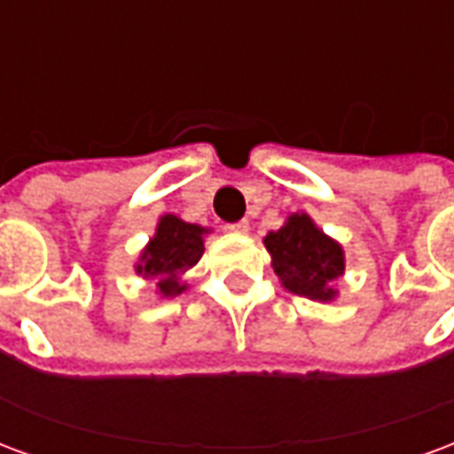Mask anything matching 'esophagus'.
I'll return each instance as SVG.
<instances>
[{
    "mask_svg": "<svg viewBox=\"0 0 454 454\" xmlns=\"http://www.w3.org/2000/svg\"><path fill=\"white\" fill-rule=\"evenodd\" d=\"M228 231L231 233H247L250 231V223H247L246 218H240V221H236V223H228Z\"/></svg>",
    "mask_w": 454,
    "mask_h": 454,
    "instance_id": "1",
    "label": "esophagus"
}]
</instances>
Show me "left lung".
I'll use <instances>...</instances> for the list:
<instances>
[{
  "instance_id": "1",
  "label": "left lung",
  "mask_w": 454,
  "mask_h": 454,
  "mask_svg": "<svg viewBox=\"0 0 454 454\" xmlns=\"http://www.w3.org/2000/svg\"><path fill=\"white\" fill-rule=\"evenodd\" d=\"M265 247L289 292L318 301L333 299V282L345 272L342 247L318 231L306 214L289 216L285 226L265 238Z\"/></svg>"
}]
</instances>
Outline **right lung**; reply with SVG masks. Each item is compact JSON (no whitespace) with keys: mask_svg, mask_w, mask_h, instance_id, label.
Masks as SVG:
<instances>
[{"mask_svg":"<svg viewBox=\"0 0 454 454\" xmlns=\"http://www.w3.org/2000/svg\"><path fill=\"white\" fill-rule=\"evenodd\" d=\"M204 233L207 231L201 226L184 223L172 214L162 216L158 233L140 255V265L136 267L138 275L158 277L160 292L165 296L182 294L184 285L179 282V277L199 262L204 253V240H201Z\"/></svg>","mask_w":454,"mask_h":454,"instance_id":"right-lung-1","label":"right lung"}]
</instances>
